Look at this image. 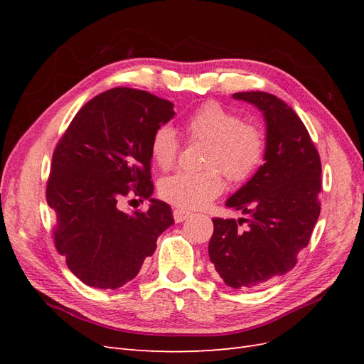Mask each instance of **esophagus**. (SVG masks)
I'll return each instance as SVG.
<instances>
[{
  "mask_svg": "<svg viewBox=\"0 0 364 364\" xmlns=\"http://www.w3.org/2000/svg\"><path fill=\"white\" fill-rule=\"evenodd\" d=\"M190 215V211H185V209H174L173 211V217H174V222L176 223H181L183 220Z\"/></svg>",
  "mask_w": 364,
  "mask_h": 364,
  "instance_id": "34e87169",
  "label": "esophagus"
}]
</instances>
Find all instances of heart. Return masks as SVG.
<instances>
[{"instance_id": "1", "label": "heart", "mask_w": 364, "mask_h": 364, "mask_svg": "<svg viewBox=\"0 0 364 364\" xmlns=\"http://www.w3.org/2000/svg\"><path fill=\"white\" fill-rule=\"evenodd\" d=\"M185 135L190 141L208 142L202 171H178L159 183V194L171 205L196 209L206 206L222 194L226 179L243 183L257 173L266 153L262 132L243 123L238 114L217 102L197 107L185 119ZM181 142L170 126H161L151 138V158L159 168L170 170L178 161Z\"/></svg>"}]
</instances>
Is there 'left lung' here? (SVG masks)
I'll return each mask as SVG.
<instances>
[{"label": "left lung", "instance_id": "8db88e82", "mask_svg": "<svg viewBox=\"0 0 364 364\" xmlns=\"http://www.w3.org/2000/svg\"><path fill=\"white\" fill-rule=\"evenodd\" d=\"M232 97L262 112L266 153L253 178L226 202L247 218H213L208 253L226 285L253 289L290 272L310 243L321 214L322 165L301 118L281 98L261 91Z\"/></svg>", "mask_w": 364, "mask_h": 364}]
</instances>
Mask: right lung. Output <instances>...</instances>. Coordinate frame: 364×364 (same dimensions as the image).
I'll list each match as a JSON object with an SVG mask.
<instances>
[{"instance_id": "add662e5", "label": "right lung", "mask_w": 364, "mask_h": 364, "mask_svg": "<svg viewBox=\"0 0 364 364\" xmlns=\"http://www.w3.org/2000/svg\"><path fill=\"white\" fill-rule=\"evenodd\" d=\"M173 117L168 100L114 87L77 112L54 149L47 182L54 245L86 285L114 290L134 279L174 223L170 205L156 199L144 213L117 208L130 192L153 194L151 138Z\"/></svg>"}]
</instances>
